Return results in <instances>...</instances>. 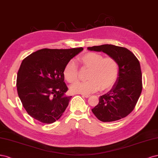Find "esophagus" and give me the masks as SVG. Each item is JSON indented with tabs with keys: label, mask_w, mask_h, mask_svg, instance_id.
Here are the masks:
<instances>
[{
	"label": "esophagus",
	"mask_w": 158,
	"mask_h": 158,
	"mask_svg": "<svg viewBox=\"0 0 158 158\" xmlns=\"http://www.w3.org/2000/svg\"><path fill=\"white\" fill-rule=\"evenodd\" d=\"M82 96L83 98H89L90 95L89 94H82Z\"/></svg>",
	"instance_id": "34e87169"
}]
</instances>
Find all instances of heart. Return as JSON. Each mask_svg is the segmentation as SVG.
Segmentation results:
<instances>
[{
  "label": "heart",
  "instance_id": "b5f03b06",
  "mask_svg": "<svg viewBox=\"0 0 158 158\" xmlns=\"http://www.w3.org/2000/svg\"><path fill=\"white\" fill-rule=\"evenodd\" d=\"M81 68L89 69L86 81H79L71 86L73 93L90 94L97 91L106 90L112 86L118 78L119 65L113 57H105L101 54L89 52L77 58ZM64 76L69 83L78 79L79 67L73 60H70L64 69Z\"/></svg>",
  "mask_w": 158,
  "mask_h": 158
}]
</instances>
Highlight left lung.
<instances>
[{"label": "left lung", "mask_w": 158, "mask_h": 158, "mask_svg": "<svg viewBox=\"0 0 158 158\" xmlns=\"http://www.w3.org/2000/svg\"><path fill=\"white\" fill-rule=\"evenodd\" d=\"M114 58L119 65L118 77L113 87L99 98L93 113L100 121L111 122L125 118L135 108L142 89V72L139 60L126 48L112 44L88 47Z\"/></svg>", "instance_id": "left-lung-1"}]
</instances>
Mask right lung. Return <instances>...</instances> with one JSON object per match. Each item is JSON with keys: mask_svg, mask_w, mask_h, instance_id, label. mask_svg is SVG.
Here are the masks:
<instances>
[{"mask_svg": "<svg viewBox=\"0 0 158 158\" xmlns=\"http://www.w3.org/2000/svg\"><path fill=\"white\" fill-rule=\"evenodd\" d=\"M83 50L43 48L23 59L18 72L17 90L23 108L33 118L49 124L62 115L72 98L65 95L68 88L64 69Z\"/></svg>", "mask_w": 158, "mask_h": 158, "instance_id": "1", "label": "right lung"}]
</instances>
